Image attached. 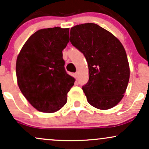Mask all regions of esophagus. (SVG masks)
Segmentation results:
<instances>
[{
  "label": "esophagus",
  "mask_w": 149,
  "mask_h": 149,
  "mask_svg": "<svg viewBox=\"0 0 149 149\" xmlns=\"http://www.w3.org/2000/svg\"><path fill=\"white\" fill-rule=\"evenodd\" d=\"M74 76H75V78H78V72H76L74 73Z\"/></svg>",
  "instance_id": "1"
}]
</instances>
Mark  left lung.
Here are the masks:
<instances>
[{"mask_svg": "<svg viewBox=\"0 0 149 149\" xmlns=\"http://www.w3.org/2000/svg\"><path fill=\"white\" fill-rule=\"evenodd\" d=\"M70 42L86 58L89 80L83 86L88 103L107 110L124 96L130 79V66L122 43L111 33L93 23L71 29Z\"/></svg>", "mask_w": 149, "mask_h": 149, "instance_id": "obj_1", "label": "left lung"}]
</instances>
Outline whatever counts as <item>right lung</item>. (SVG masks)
Here are the masks:
<instances>
[{"label":"right lung","mask_w":149,"mask_h":149,"mask_svg":"<svg viewBox=\"0 0 149 149\" xmlns=\"http://www.w3.org/2000/svg\"><path fill=\"white\" fill-rule=\"evenodd\" d=\"M69 29L37 31L29 37L16 62L17 83L25 98L38 111L53 113L67 102L75 79L66 73L62 50L69 42Z\"/></svg>","instance_id":"add662e5"}]
</instances>
